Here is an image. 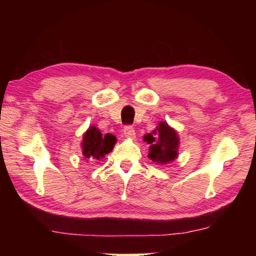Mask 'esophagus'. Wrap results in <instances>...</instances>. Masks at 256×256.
Returning a JSON list of instances; mask_svg holds the SVG:
<instances>
[{
  "label": "esophagus",
  "instance_id": "obj_1",
  "mask_svg": "<svg viewBox=\"0 0 256 256\" xmlns=\"http://www.w3.org/2000/svg\"><path fill=\"white\" fill-rule=\"evenodd\" d=\"M124 134L127 138H130V140L135 138V130H134V128L132 127V126H127V127H124Z\"/></svg>",
  "mask_w": 256,
  "mask_h": 256
}]
</instances>
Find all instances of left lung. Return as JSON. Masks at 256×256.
Listing matches in <instances>:
<instances>
[{"label":"left lung","instance_id":"1","mask_svg":"<svg viewBox=\"0 0 256 256\" xmlns=\"http://www.w3.org/2000/svg\"><path fill=\"white\" fill-rule=\"evenodd\" d=\"M154 136L156 138H154ZM144 141L150 144L148 157L154 163L169 164L178 157L180 136L166 121H160L152 134L146 135Z\"/></svg>","mask_w":256,"mask_h":256}]
</instances>
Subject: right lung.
<instances>
[{
	"label": "right lung",
	"instance_id": "1",
	"mask_svg": "<svg viewBox=\"0 0 256 256\" xmlns=\"http://www.w3.org/2000/svg\"><path fill=\"white\" fill-rule=\"evenodd\" d=\"M115 143L116 138L114 135H102L96 126H90L82 135V148L84 158L100 160L113 150Z\"/></svg>",
	"mask_w": 256,
	"mask_h": 256
}]
</instances>
